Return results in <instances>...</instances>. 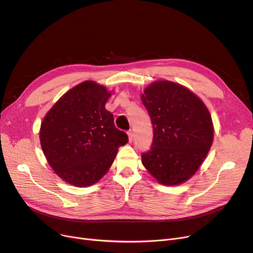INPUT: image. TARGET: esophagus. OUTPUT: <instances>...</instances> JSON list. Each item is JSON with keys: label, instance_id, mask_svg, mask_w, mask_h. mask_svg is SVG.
I'll return each mask as SVG.
<instances>
[{"label": "esophagus", "instance_id": "esophagus-1", "mask_svg": "<svg viewBox=\"0 0 253 253\" xmlns=\"http://www.w3.org/2000/svg\"><path fill=\"white\" fill-rule=\"evenodd\" d=\"M127 134H128L129 142H131L132 140H133V131H132V130H129V131L127 132Z\"/></svg>", "mask_w": 253, "mask_h": 253}]
</instances>
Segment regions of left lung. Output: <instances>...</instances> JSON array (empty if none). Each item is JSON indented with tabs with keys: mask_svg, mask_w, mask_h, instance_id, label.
Segmentation results:
<instances>
[{
	"mask_svg": "<svg viewBox=\"0 0 253 253\" xmlns=\"http://www.w3.org/2000/svg\"><path fill=\"white\" fill-rule=\"evenodd\" d=\"M154 138L141 161L162 184L188 180L205 159L213 140L211 116L193 92L169 81H158L141 96Z\"/></svg>",
	"mask_w": 253,
	"mask_h": 253,
	"instance_id": "8db88e82",
	"label": "left lung"
}]
</instances>
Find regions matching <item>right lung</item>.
Returning <instances> with one entry per match:
<instances>
[{"mask_svg": "<svg viewBox=\"0 0 253 253\" xmlns=\"http://www.w3.org/2000/svg\"><path fill=\"white\" fill-rule=\"evenodd\" d=\"M111 93L92 81L75 86L45 116L40 140L48 163L76 187L97 182L109 170L118 149L128 142L105 110Z\"/></svg>", "mask_w": 253, "mask_h": 253, "instance_id": "1", "label": "right lung"}]
</instances>
